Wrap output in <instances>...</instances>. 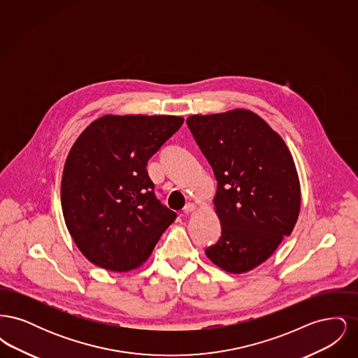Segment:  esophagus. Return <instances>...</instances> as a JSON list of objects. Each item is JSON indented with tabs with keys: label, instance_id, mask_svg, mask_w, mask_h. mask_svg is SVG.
Returning <instances> with one entry per match:
<instances>
[{
	"label": "esophagus",
	"instance_id": "34e87169",
	"mask_svg": "<svg viewBox=\"0 0 358 358\" xmlns=\"http://www.w3.org/2000/svg\"><path fill=\"white\" fill-rule=\"evenodd\" d=\"M196 208H197V206L193 204V203H187V204L184 206V209H182V210H184V213H187H187L194 212V210H196Z\"/></svg>",
	"mask_w": 358,
	"mask_h": 358
}]
</instances>
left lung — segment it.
<instances>
[{
	"mask_svg": "<svg viewBox=\"0 0 358 358\" xmlns=\"http://www.w3.org/2000/svg\"><path fill=\"white\" fill-rule=\"evenodd\" d=\"M187 127L217 180L222 236L205 250L222 270L243 273L289 236L301 209L296 168L285 141L250 110L192 115Z\"/></svg>",
	"mask_w": 358,
	"mask_h": 358,
	"instance_id": "obj_1",
	"label": "left lung"
}]
</instances>
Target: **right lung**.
Returning a JSON list of instances; mask_svg holds the SVG:
<instances>
[{"label":"right lung","instance_id":"1","mask_svg":"<svg viewBox=\"0 0 358 358\" xmlns=\"http://www.w3.org/2000/svg\"><path fill=\"white\" fill-rule=\"evenodd\" d=\"M184 123L173 115H104L76 139L62 178L66 225L95 266L139 267L177 213L154 193L148 161Z\"/></svg>","mask_w":358,"mask_h":358}]
</instances>
